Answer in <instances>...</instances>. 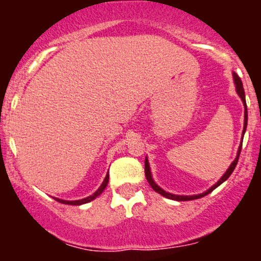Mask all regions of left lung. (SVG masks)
<instances>
[{
	"label": "left lung",
	"instance_id": "8db88e82",
	"mask_svg": "<svg viewBox=\"0 0 261 261\" xmlns=\"http://www.w3.org/2000/svg\"><path fill=\"white\" fill-rule=\"evenodd\" d=\"M232 78H234V84H235V89H237V94H238L239 98L242 99V102H243V106H244V125H243V132H242V141H241V146H239L238 153H237V156H235V159L231 162V165L229 166V168L226 170V172L222 175V177H221L220 180L217 181V183L214 184V186H212L211 188H209V190H206V191H205V192L200 193V195L180 196V195H174V193L166 192L165 190H162V188H161V187H159L158 184L155 183V181H154L153 176H151L150 165H149V161H147V156H146V158H145V175H146V179H147V181H149V184H150V186H151V188H153V190L155 191V192H158L159 195L165 196V197H167V199L175 200V201H188V200L200 199V197H204V196H206V195H208V193H211L213 190H216L217 187L221 186V184H222L225 180H227L230 175L232 174L235 166H237V163H238L239 154H241V149H242V142H243V136H244V133H246V129H247V120H248L247 105H246V95H244L243 84H242L241 78L238 77V74H237V73H232Z\"/></svg>",
	"mask_w": 261,
	"mask_h": 261
}]
</instances>
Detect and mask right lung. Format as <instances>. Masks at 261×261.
I'll use <instances>...</instances> for the list:
<instances>
[{
  "instance_id": "1",
  "label": "right lung",
  "mask_w": 261,
  "mask_h": 261,
  "mask_svg": "<svg viewBox=\"0 0 261 261\" xmlns=\"http://www.w3.org/2000/svg\"><path fill=\"white\" fill-rule=\"evenodd\" d=\"M108 179H110V175H106L105 180H103V183L100 184V187H99L98 190L95 191V192L93 193L91 196H89V197H85V199H81V200H74V201H68V200H61V199H56L59 202H62V204H68V205H82V204H86V202H90L93 201L94 199H96L100 193L105 191V188L107 187L108 184Z\"/></svg>"
}]
</instances>
